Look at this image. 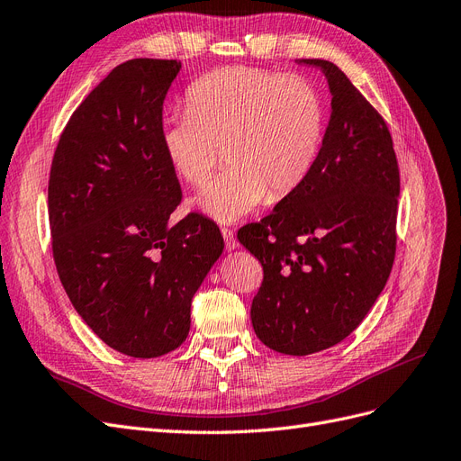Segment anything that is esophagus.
Returning a JSON list of instances; mask_svg holds the SVG:
<instances>
[{
	"label": "esophagus",
	"mask_w": 461,
	"mask_h": 461,
	"mask_svg": "<svg viewBox=\"0 0 461 461\" xmlns=\"http://www.w3.org/2000/svg\"><path fill=\"white\" fill-rule=\"evenodd\" d=\"M221 237H224V241H226V249H228V250H233V249L240 247V243H237L235 235H233V231H231L230 228H221Z\"/></svg>",
	"instance_id": "esophagus-1"
}]
</instances>
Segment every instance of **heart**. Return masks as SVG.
I'll use <instances>...</instances> for the list:
<instances>
[{"mask_svg":"<svg viewBox=\"0 0 461 461\" xmlns=\"http://www.w3.org/2000/svg\"><path fill=\"white\" fill-rule=\"evenodd\" d=\"M184 113L167 115L161 148L176 176L203 185L224 144L226 168L195 197L218 221L283 199L308 178L325 134V108L313 83L262 68H221L194 81Z\"/></svg>","mask_w":461,"mask_h":461,"instance_id":"1","label":"heart"}]
</instances>
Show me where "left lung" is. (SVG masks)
I'll return each instance as SVG.
<instances>
[{
	"label": "left lung",
	"mask_w": 461,
	"mask_h": 461,
	"mask_svg": "<svg viewBox=\"0 0 461 461\" xmlns=\"http://www.w3.org/2000/svg\"><path fill=\"white\" fill-rule=\"evenodd\" d=\"M332 95L317 161L274 212L237 231L264 267L250 319L260 342L285 355L336 346L366 317L395 260L399 165L382 115L329 60Z\"/></svg>",
	"instance_id": "8db88e82"
}]
</instances>
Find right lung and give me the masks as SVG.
Segmentation results:
<instances>
[{"instance_id": "right-lung-1", "label": "right lung", "mask_w": 461, "mask_h": 461, "mask_svg": "<svg viewBox=\"0 0 461 461\" xmlns=\"http://www.w3.org/2000/svg\"><path fill=\"white\" fill-rule=\"evenodd\" d=\"M180 68L158 59L113 68L70 117L50 165L60 283L102 342L136 359L184 342L192 298L224 250L209 218L168 224L182 192L159 127Z\"/></svg>"}]
</instances>
